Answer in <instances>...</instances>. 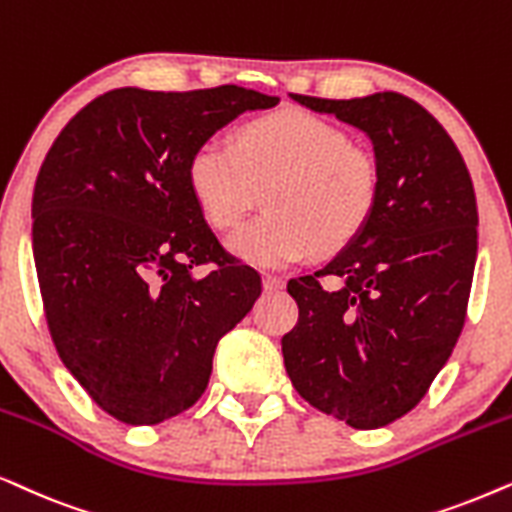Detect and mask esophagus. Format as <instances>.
<instances>
[{"mask_svg": "<svg viewBox=\"0 0 512 512\" xmlns=\"http://www.w3.org/2000/svg\"><path fill=\"white\" fill-rule=\"evenodd\" d=\"M262 285H264V290H281V288H285V281L281 276L267 274V276H262Z\"/></svg>", "mask_w": 512, "mask_h": 512, "instance_id": "34e87169", "label": "esophagus"}]
</instances>
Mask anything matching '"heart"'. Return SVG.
<instances>
[{
  "label": "heart",
  "mask_w": 512,
  "mask_h": 512,
  "mask_svg": "<svg viewBox=\"0 0 512 512\" xmlns=\"http://www.w3.org/2000/svg\"><path fill=\"white\" fill-rule=\"evenodd\" d=\"M187 180L217 229L241 222L267 187L269 213L234 231L227 248L252 267L283 269L360 234L377 201L379 170L342 128L304 109H281L238 128L236 147L201 142L189 156Z\"/></svg>",
  "instance_id": "heart-1"
}]
</instances>
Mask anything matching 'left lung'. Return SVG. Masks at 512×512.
Masks as SVG:
<instances>
[{
    "label": "left lung",
    "mask_w": 512,
    "mask_h": 512,
    "mask_svg": "<svg viewBox=\"0 0 512 512\" xmlns=\"http://www.w3.org/2000/svg\"><path fill=\"white\" fill-rule=\"evenodd\" d=\"M290 98L374 147L372 215L335 260L288 283L299 318L281 339L306 403L370 431L424 398L461 335L478 257L473 180L445 128L407 95Z\"/></svg>",
    "instance_id": "left-lung-1"
}]
</instances>
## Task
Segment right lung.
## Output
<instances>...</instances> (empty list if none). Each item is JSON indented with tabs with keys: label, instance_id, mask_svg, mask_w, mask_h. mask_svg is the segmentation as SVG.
Returning <instances> with one entry per match:
<instances>
[{
	"label": "right lung",
	"instance_id": "right-lung-1",
	"mask_svg": "<svg viewBox=\"0 0 512 512\" xmlns=\"http://www.w3.org/2000/svg\"><path fill=\"white\" fill-rule=\"evenodd\" d=\"M276 95L114 88L39 168L32 250L58 356L114 419L161 424L206 391L217 342L262 292L217 243L187 180L201 142ZM213 263L199 279L193 269Z\"/></svg>",
	"mask_w": 512,
	"mask_h": 512
}]
</instances>
